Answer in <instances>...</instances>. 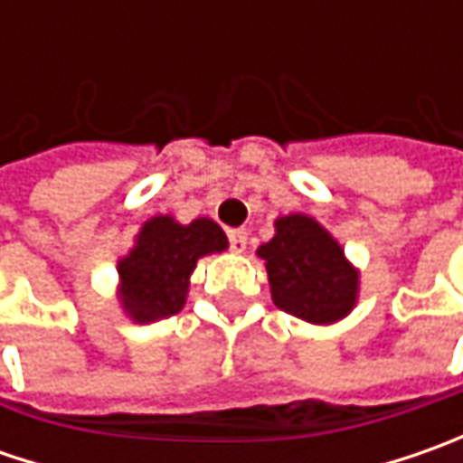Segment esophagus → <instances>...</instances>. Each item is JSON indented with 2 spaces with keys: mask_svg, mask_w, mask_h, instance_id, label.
<instances>
[{
  "mask_svg": "<svg viewBox=\"0 0 463 463\" xmlns=\"http://www.w3.org/2000/svg\"><path fill=\"white\" fill-rule=\"evenodd\" d=\"M229 250L244 252L247 250V232L244 229H229Z\"/></svg>",
  "mask_w": 463,
  "mask_h": 463,
  "instance_id": "esophagus-1",
  "label": "esophagus"
}]
</instances>
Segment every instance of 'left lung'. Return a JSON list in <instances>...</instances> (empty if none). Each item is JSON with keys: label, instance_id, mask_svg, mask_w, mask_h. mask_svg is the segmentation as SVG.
<instances>
[{"label": "left lung", "instance_id": "left-lung-1", "mask_svg": "<svg viewBox=\"0 0 463 463\" xmlns=\"http://www.w3.org/2000/svg\"><path fill=\"white\" fill-rule=\"evenodd\" d=\"M270 294L278 309L311 325L343 319L355 304L358 273L347 265L340 244L309 216L276 222V237L262 244Z\"/></svg>", "mask_w": 463, "mask_h": 463}]
</instances>
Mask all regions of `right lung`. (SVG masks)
<instances>
[{"label":"right lung","instance_id":"right-lung-1","mask_svg":"<svg viewBox=\"0 0 463 463\" xmlns=\"http://www.w3.org/2000/svg\"><path fill=\"white\" fill-rule=\"evenodd\" d=\"M226 250V234L211 219L177 223L156 216L144 223L128 258L118 262L123 309L136 322H154L177 314L185 304L187 278L198 258Z\"/></svg>","mask_w":463,"mask_h":463}]
</instances>
